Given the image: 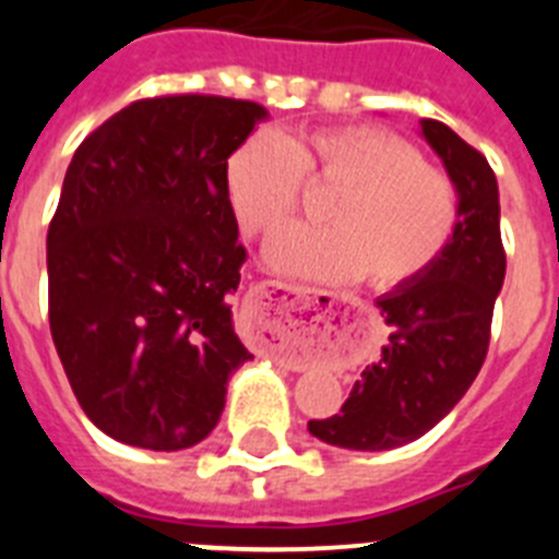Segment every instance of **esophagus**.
<instances>
[{
    "mask_svg": "<svg viewBox=\"0 0 559 559\" xmlns=\"http://www.w3.org/2000/svg\"><path fill=\"white\" fill-rule=\"evenodd\" d=\"M310 294L313 290L310 288H299V285H285V283H274V280H265V283L257 285L254 290V302L257 305H283V302H308ZM257 347H263V349H274V344H271V338H265V335H257L254 338Z\"/></svg>",
    "mask_w": 559,
    "mask_h": 559,
    "instance_id": "1",
    "label": "esophagus"
}]
</instances>
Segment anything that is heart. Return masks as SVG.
Masks as SVG:
<instances>
[{
  "mask_svg": "<svg viewBox=\"0 0 559 559\" xmlns=\"http://www.w3.org/2000/svg\"><path fill=\"white\" fill-rule=\"evenodd\" d=\"M305 181L335 190L322 206L328 226H290L265 246L271 269L305 280L364 276L378 290L403 288L439 263L462 218L456 181L383 128H319L290 140L263 131L226 159V199L249 237L288 224Z\"/></svg>",
  "mask_w": 559,
  "mask_h": 559,
  "instance_id": "b5f03b06",
  "label": "heart"
}]
</instances>
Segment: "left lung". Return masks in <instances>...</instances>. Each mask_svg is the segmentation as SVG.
<instances>
[{
  "instance_id": "1",
  "label": "left lung",
  "mask_w": 559,
  "mask_h": 559,
  "mask_svg": "<svg viewBox=\"0 0 559 559\" xmlns=\"http://www.w3.org/2000/svg\"><path fill=\"white\" fill-rule=\"evenodd\" d=\"M423 136L456 181L462 218L431 271L378 299L392 328L380 360L360 372L338 414L308 423L328 445L389 451L414 442L464 397L487 358L507 274L496 173L445 122L423 120Z\"/></svg>"
}]
</instances>
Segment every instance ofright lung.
I'll list each match as a JSON object with an SVG mask.
<instances>
[{"label": "right lung", "mask_w": 559, "mask_h": 559, "mask_svg": "<svg viewBox=\"0 0 559 559\" xmlns=\"http://www.w3.org/2000/svg\"><path fill=\"white\" fill-rule=\"evenodd\" d=\"M265 117L235 97H145L69 162L47 231L49 330L81 408L117 442L192 448L254 358L231 322L246 249L224 170Z\"/></svg>", "instance_id": "right-lung-1"}]
</instances>
